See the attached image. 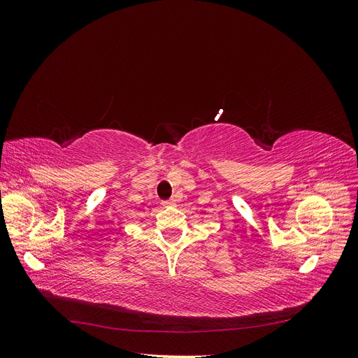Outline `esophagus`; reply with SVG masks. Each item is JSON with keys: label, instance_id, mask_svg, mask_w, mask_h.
Segmentation results:
<instances>
[{"label": "esophagus", "instance_id": "obj_1", "mask_svg": "<svg viewBox=\"0 0 358 358\" xmlns=\"http://www.w3.org/2000/svg\"><path fill=\"white\" fill-rule=\"evenodd\" d=\"M175 203H176V200L171 199V200H169V201H162V206H164V208H167V206H173Z\"/></svg>", "mask_w": 358, "mask_h": 358}]
</instances>
